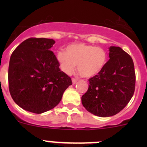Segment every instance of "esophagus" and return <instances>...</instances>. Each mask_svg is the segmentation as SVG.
<instances>
[{"label": "esophagus", "mask_w": 147, "mask_h": 147, "mask_svg": "<svg viewBox=\"0 0 147 147\" xmlns=\"http://www.w3.org/2000/svg\"><path fill=\"white\" fill-rule=\"evenodd\" d=\"M72 84H76L77 82H78V80L75 79V78H72Z\"/></svg>", "instance_id": "34e87169"}]
</instances>
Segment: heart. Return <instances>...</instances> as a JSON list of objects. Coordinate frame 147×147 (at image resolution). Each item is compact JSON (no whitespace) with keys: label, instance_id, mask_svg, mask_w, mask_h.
Instances as JSON below:
<instances>
[{"label":"heart","instance_id":"b5f03b06","mask_svg":"<svg viewBox=\"0 0 147 147\" xmlns=\"http://www.w3.org/2000/svg\"><path fill=\"white\" fill-rule=\"evenodd\" d=\"M56 58L65 74L72 73L75 66L82 78H90L104 69L107 60L106 51L100 47L84 43H74L67 46L66 52L59 50Z\"/></svg>","mask_w":147,"mask_h":147}]
</instances>
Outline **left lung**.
<instances>
[{
  "instance_id": "obj_1",
  "label": "left lung",
  "mask_w": 147,
  "mask_h": 147,
  "mask_svg": "<svg viewBox=\"0 0 147 147\" xmlns=\"http://www.w3.org/2000/svg\"><path fill=\"white\" fill-rule=\"evenodd\" d=\"M109 60L98 75L89 80L82 97L84 107L90 113L108 117L119 113L132 97L135 72L132 58L119 47L109 48Z\"/></svg>"
}]
</instances>
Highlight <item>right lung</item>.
<instances>
[{
  "instance_id": "1",
  "label": "right lung",
  "mask_w": 147,
  "mask_h": 147,
  "mask_svg": "<svg viewBox=\"0 0 147 147\" xmlns=\"http://www.w3.org/2000/svg\"><path fill=\"white\" fill-rule=\"evenodd\" d=\"M55 40L28 38L10 56L8 84L12 98L20 107L41 114L53 109L72 84L50 48Z\"/></svg>"
}]
</instances>
